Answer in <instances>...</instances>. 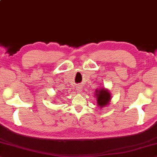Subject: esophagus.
<instances>
[{
    "label": "esophagus",
    "mask_w": 157,
    "mask_h": 157,
    "mask_svg": "<svg viewBox=\"0 0 157 157\" xmlns=\"http://www.w3.org/2000/svg\"><path fill=\"white\" fill-rule=\"evenodd\" d=\"M81 86H76V91H78V92H79V91H81Z\"/></svg>",
    "instance_id": "34e87169"
}]
</instances>
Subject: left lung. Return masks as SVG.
<instances>
[{"mask_svg":"<svg viewBox=\"0 0 157 157\" xmlns=\"http://www.w3.org/2000/svg\"><path fill=\"white\" fill-rule=\"evenodd\" d=\"M96 96H97V104L100 107L105 106L109 104V100L111 99V95L107 90H105L104 88L100 89V90H97Z\"/></svg>","mask_w":157,"mask_h":157,"instance_id":"left-lung-1","label":"left lung"}]
</instances>
